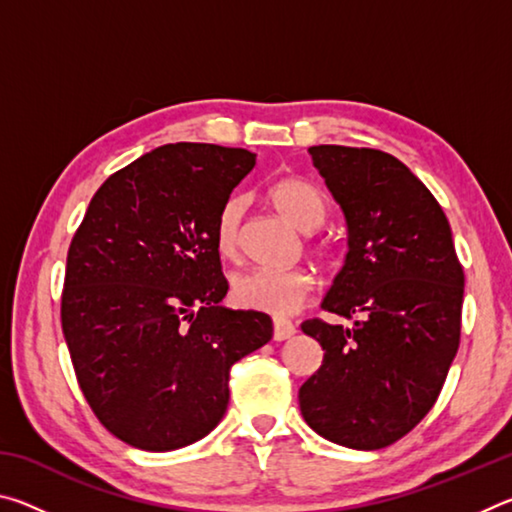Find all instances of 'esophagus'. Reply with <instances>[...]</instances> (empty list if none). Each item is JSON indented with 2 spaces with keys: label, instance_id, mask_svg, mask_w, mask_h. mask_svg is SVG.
Returning a JSON list of instances; mask_svg holds the SVG:
<instances>
[{
  "label": "esophagus",
  "instance_id": "34e87169",
  "mask_svg": "<svg viewBox=\"0 0 512 512\" xmlns=\"http://www.w3.org/2000/svg\"><path fill=\"white\" fill-rule=\"evenodd\" d=\"M293 334H296V327H293V323H289V320H282V318L273 320V341H287Z\"/></svg>",
  "mask_w": 512,
  "mask_h": 512
}]
</instances>
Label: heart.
Instances as JSON below:
<instances>
[{
	"label": "heart",
	"instance_id": "heart-1",
	"mask_svg": "<svg viewBox=\"0 0 512 512\" xmlns=\"http://www.w3.org/2000/svg\"><path fill=\"white\" fill-rule=\"evenodd\" d=\"M268 201L293 228L314 232L325 223L329 212L327 194L318 185L300 176H284L268 185ZM244 219V198L230 196L221 205L214 221V246L223 259H235L239 253V230ZM314 289V273L305 266H262L235 275L230 298L241 309L287 316L296 311Z\"/></svg>",
	"mask_w": 512,
	"mask_h": 512
}]
</instances>
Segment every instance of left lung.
<instances>
[{"mask_svg": "<svg viewBox=\"0 0 512 512\" xmlns=\"http://www.w3.org/2000/svg\"><path fill=\"white\" fill-rule=\"evenodd\" d=\"M309 155L348 230L345 264L320 307L361 318L300 325L325 350L300 386V411L336 445L381 449L438 400L461 341L463 268L443 207L406 164L336 144Z\"/></svg>", "mask_w": 512, "mask_h": 512, "instance_id": "8db88e82", "label": "left lung"}]
</instances>
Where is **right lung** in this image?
<instances>
[{
  "instance_id": "obj_1",
  "label": "right lung",
  "mask_w": 512,
  "mask_h": 512,
  "mask_svg": "<svg viewBox=\"0 0 512 512\" xmlns=\"http://www.w3.org/2000/svg\"><path fill=\"white\" fill-rule=\"evenodd\" d=\"M255 153L178 142L99 187L67 253L63 334L76 379L126 445L171 452L223 420L230 368L271 316L228 309L214 221Z\"/></svg>"
}]
</instances>
